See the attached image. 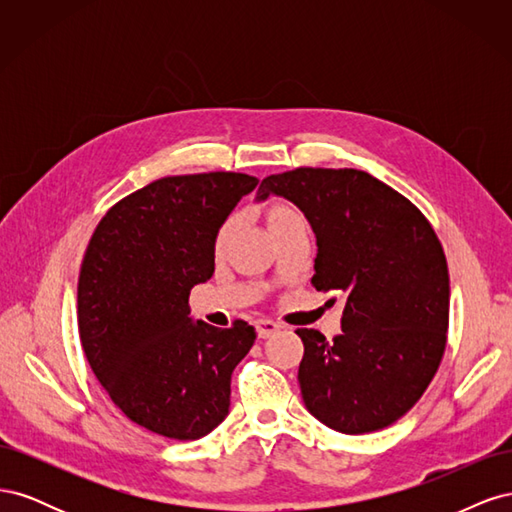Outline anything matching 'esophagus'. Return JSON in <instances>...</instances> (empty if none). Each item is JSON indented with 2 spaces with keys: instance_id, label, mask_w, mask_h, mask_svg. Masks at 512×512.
Instances as JSON below:
<instances>
[{
  "instance_id": "1",
  "label": "esophagus",
  "mask_w": 512,
  "mask_h": 512,
  "mask_svg": "<svg viewBox=\"0 0 512 512\" xmlns=\"http://www.w3.org/2000/svg\"><path fill=\"white\" fill-rule=\"evenodd\" d=\"M277 331H280V324H277V322L267 320V318L256 320V333H258V337H260V339H267V337L275 335Z\"/></svg>"
}]
</instances>
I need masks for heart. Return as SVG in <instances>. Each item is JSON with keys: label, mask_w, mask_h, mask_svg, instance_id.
<instances>
[{"label": "heart", "mask_w": 512, "mask_h": 512, "mask_svg": "<svg viewBox=\"0 0 512 512\" xmlns=\"http://www.w3.org/2000/svg\"><path fill=\"white\" fill-rule=\"evenodd\" d=\"M265 220H267V226H269L273 237L280 235V232H284L292 226L305 224L303 215L292 205L284 203V200H273V203H269L265 207ZM235 230H237V218H228V220L222 222V226L218 228V232H215V239H213L215 256H222L228 250L230 239H232V235H235Z\"/></svg>", "instance_id": "heart-1"}]
</instances>
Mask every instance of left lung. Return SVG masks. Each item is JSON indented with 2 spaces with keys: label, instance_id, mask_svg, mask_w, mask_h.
Instances as JSON below:
<instances>
[{
  "label": "left lung",
  "instance_id": "1",
  "mask_svg": "<svg viewBox=\"0 0 512 512\" xmlns=\"http://www.w3.org/2000/svg\"><path fill=\"white\" fill-rule=\"evenodd\" d=\"M271 194L312 224L314 288L344 299L333 342L297 329L305 408L342 433L389 427L421 399L446 348L451 288L438 235L406 196L356 168L271 175L256 200Z\"/></svg>",
  "mask_w": 512,
  "mask_h": 512
}]
</instances>
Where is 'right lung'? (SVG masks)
Masks as SVG:
<instances>
[{
	"mask_svg": "<svg viewBox=\"0 0 512 512\" xmlns=\"http://www.w3.org/2000/svg\"><path fill=\"white\" fill-rule=\"evenodd\" d=\"M258 185L243 173L153 181L106 211L79 275V335L87 361L132 423L198 440L230 408V376L256 339L235 320L190 318V290L215 269V232Z\"/></svg>",
	"mask_w": 512,
	"mask_h": 512,
	"instance_id": "add662e5",
	"label": "right lung"
}]
</instances>
